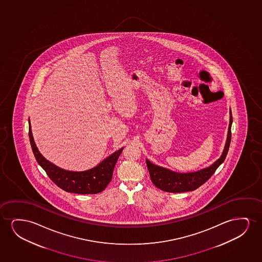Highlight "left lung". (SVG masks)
<instances>
[{
  "mask_svg": "<svg viewBox=\"0 0 262 262\" xmlns=\"http://www.w3.org/2000/svg\"><path fill=\"white\" fill-rule=\"evenodd\" d=\"M232 122H233V117H232V112L230 110L228 134H227L226 146L223 151L222 156L213 165L208 166L207 168L201 169L197 172L181 173V172H172L168 169L154 165L147 159L146 162H147V169L149 172L151 181L154 183L155 186L166 192L179 193V192L196 190L203 183H206L213 176L215 170L219 168V165H221L226 159L227 152L229 150L230 143H231Z\"/></svg>",
  "mask_w": 262,
  "mask_h": 262,
  "instance_id": "obj_1",
  "label": "left lung"
}]
</instances>
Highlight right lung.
Instances as JSON below:
<instances>
[{
	"label": "right lung",
	"instance_id": "obj_1",
	"mask_svg": "<svg viewBox=\"0 0 262 262\" xmlns=\"http://www.w3.org/2000/svg\"><path fill=\"white\" fill-rule=\"evenodd\" d=\"M29 140L36 161L59 188L67 192L78 194L99 193L106 188L111 182L115 164L123 147L115 151L114 154L105 158L94 168L83 172L67 171L52 164L40 154L33 139L29 120Z\"/></svg>",
	"mask_w": 262,
	"mask_h": 262
}]
</instances>
